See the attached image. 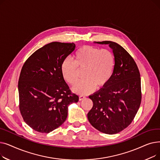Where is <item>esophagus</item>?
<instances>
[{"instance_id":"obj_1","label":"esophagus","mask_w":160,"mask_h":160,"mask_svg":"<svg viewBox=\"0 0 160 160\" xmlns=\"http://www.w3.org/2000/svg\"><path fill=\"white\" fill-rule=\"evenodd\" d=\"M83 98H85V96H83V95L79 96V100H82Z\"/></svg>"}]
</instances>
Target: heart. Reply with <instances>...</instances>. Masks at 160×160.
Masks as SVG:
<instances>
[{"instance_id":"1","label":"heart","mask_w":160,"mask_h":160,"mask_svg":"<svg viewBox=\"0 0 160 160\" xmlns=\"http://www.w3.org/2000/svg\"><path fill=\"white\" fill-rule=\"evenodd\" d=\"M115 65L113 52L108 49L85 45L74 55V62L69 58L62 62L61 71L64 80L73 85L77 81L79 71L83 70V80L72 87L79 95H88L97 88L104 87L110 80Z\"/></svg>"}]
</instances>
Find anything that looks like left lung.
Listing matches in <instances>:
<instances>
[{
  "label": "left lung",
  "mask_w": 160,
  "mask_h": 160,
  "mask_svg": "<svg viewBox=\"0 0 160 160\" xmlns=\"http://www.w3.org/2000/svg\"><path fill=\"white\" fill-rule=\"evenodd\" d=\"M97 43L108 44L112 48L115 65L109 82L89 97L93 106L88 118L98 131L115 134L128 127L139 110L141 102L140 73L133 58L120 45L110 41Z\"/></svg>",
  "instance_id": "obj_1"
}]
</instances>
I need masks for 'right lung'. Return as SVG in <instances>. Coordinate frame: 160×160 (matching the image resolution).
I'll use <instances>...</instances> for the list:
<instances>
[{"label": "right lung", "mask_w": 160, "mask_h": 160, "mask_svg": "<svg viewBox=\"0 0 160 160\" xmlns=\"http://www.w3.org/2000/svg\"><path fill=\"white\" fill-rule=\"evenodd\" d=\"M75 44L52 42L33 52L24 62L18 90L24 121L40 133L58 128L67 117L68 106L78 101L64 80L61 65Z\"/></svg>", "instance_id": "obj_1"}]
</instances>
